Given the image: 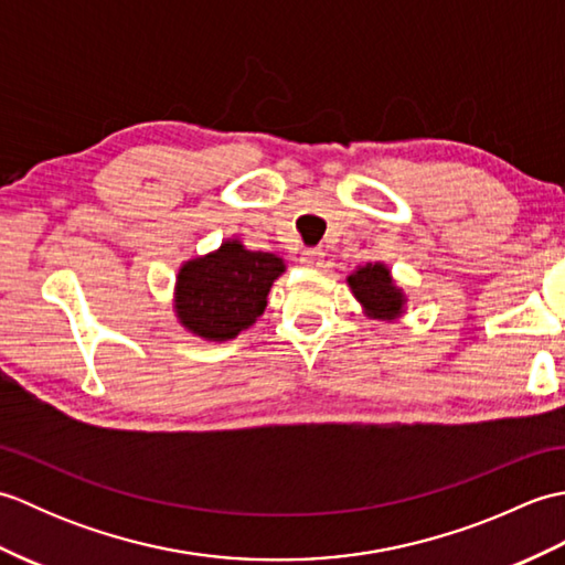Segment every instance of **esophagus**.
Listing matches in <instances>:
<instances>
[{
	"mask_svg": "<svg viewBox=\"0 0 565 565\" xmlns=\"http://www.w3.org/2000/svg\"><path fill=\"white\" fill-rule=\"evenodd\" d=\"M301 264L308 269H320L326 264V252L320 247H308L301 252Z\"/></svg>",
	"mask_w": 565,
	"mask_h": 565,
	"instance_id": "esophagus-1",
	"label": "esophagus"
}]
</instances>
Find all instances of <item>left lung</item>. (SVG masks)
Listing matches in <instances>:
<instances>
[{"mask_svg": "<svg viewBox=\"0 0 565 565\" xmlns=\"http://www.w3.org/2000/svg\"><path fill=\"white\" fill-rule=\"evenodd\" d=\"M352 296L371 320H401L407 310V296L393 279V271L383 262H366L347 276Z\"/></svg>", "mask_w": 565, "mask_h": 565, "instance_id": "obj_1", "label": "left lung"}]
</instances>
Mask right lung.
I'll use <instances>...</instances> for the list:
<instances>
[{"instance_id":"1","label":"right lung","mask_w":565,"mask_h":565,"mask_svg":"<svg viewBox=\"0 0 565 565\" xmlns=\"http://www.w3.org/2000/svg\"><path fill=\"white\" fill-rule=\"evenodd\" d=\"M284 271V257L247 249L235 235L225 237L218 249L182 262L172 296L174 318L203 342L235 340L264 313Z\"/></svg>"}]
</instances>
